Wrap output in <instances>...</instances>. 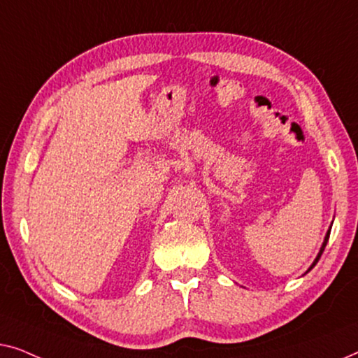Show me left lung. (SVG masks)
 Masks as SVG:
<instances>
[{
	"label": "left lung",
	"instance_id": "1",
	"mask_svg": "<svg viewBox=\"0 0 358 358\" xmlns=\"http://www.w3.org/2000/svg\"><path fill=\"white\" fill-rule=\"evenodd\" d=\"M329 234H331V229H329V230H328V234H326V236H324V243H323V246H321V250H320V253H318V256H316V259H315V261H313V264H311V266H310V269H313V268H315V264H316V263H318V259H320V258H321V255H323V251H324V246H326V243H328V238H329ZM310 269H308V271H310Z\"/></svg>",
	"mask_w": 358,
	"mask_h": 358
}]
</instances>
